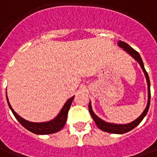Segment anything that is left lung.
I'll return each instance as SVG.
<instances>
[{
    "instance_id": "8db88e82",
    "label": "left lung",
    "mask_w": 157,
    "mask_h": 157,
    "mask_svg": "<svg viewBox=\"0 0 157 157\" xmlns=\"http://www.w3.org/2000/svg\"><path fill=\"white\" fill-rule=\"evenodd\" d=\"M118 45L119 47L122 48L124 49L125 51L127 52H128L130 55L132 56V58H134L140 64V66L143 70L144 75L146 76V80H147V84H148V92H149V98H148V104L147 106L145 109L144 110V112L142 113V115L140 116L138 119H136L135 121H133L131 123H128V124L125 125H117V124H111V123H108V122H105L104 121H102L101 119H99L98 117L95 115L92 109V107H91V103H89V106H88V109H89L90 115L91 117H93V119L95 121V123L98 126V128L99 129H101L102 131H105V132H110V133H117V134H122V133H125V132H128L129 131H131L132 129H133L134 128H136L138 125L140 124V122L142 121V120L144 119V117L146 116L148 110H149V108H150V103H151V83H150V78H149V75H148V73L145 71L144 69V66L143 61H142V59L140 57V53L137 52L136 50H134L133 48H132L128 44H127L126 42H123V41H119L118 42Z\"/></svg>"
}]
</instances>
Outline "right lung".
Wrapping results in <instances>:
<instances>
[{"mask_svg":"<svg viewBox=\"0 0 157 157\" xmlns=\"http://www.w3.org/2000/svg\"><path fill=\"white\" fill-rule=\"evenodd\" d=\"M73 99H74V97L70 98L65 103V105H63V109H61L60 113L58 115V117H56L55 119L50 121H48V122L34 123V122H30V121L25 120L22 117H19L17 113L13 109V108L11 107L7 96H6V100H7L8 106H9V108L14 115V117H16V119L19 121V123L24 128H26L27 130H29V132L36 133V134H51V133H54V132L60 131L63 128V126L65 125V122H66V120H67L68 111L70 109V107H71Z\"/></svg>","mask_w":157,"mask_h":157,"instance_id":"1","label":"right lung"}]
</instances>
